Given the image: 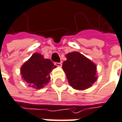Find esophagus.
Wrapping results in <instances>:
<instances>
[{
  "mask_svg": "<svg viewBox=\"0 0 122 122\" xmlns=\"http://www.w3.org/2000/svg\"><path fill=\"white\" fill-rule=\"evenodd\" d=\"M54 65H56V66H58V67H61V66H62V64L61 63H57V62H55L54 63Z\"/></svg>",
  "mask_w": 122,
  "mask_h": 122,
  "instance_id": "34e87169",
  "label": "esophagus"
}]
</instances>
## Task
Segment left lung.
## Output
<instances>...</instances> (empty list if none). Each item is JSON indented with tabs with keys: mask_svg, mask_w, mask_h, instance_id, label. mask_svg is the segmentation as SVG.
Returning a JSON list of instances; mask_svg holds the SVG:
<instances>
[{
	"mask_svg": "<svg viewBox=\"0 0 122 122\" xmlns=\"http://www.w3.org/2000/svg\"><path fill=\"white\" fill-rule=\"evenodd\" d=\"M62 68L69 84L75 89L85 90L97 80V66L81 53L74 51L66 55Z\"/></svg>",
	"mask_w": 122,
	"mask_h": 122,
	"instance_id": "left-lung-1",
	"label": "left lung"
}]
</instances>
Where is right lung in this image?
<instances>
[{"label":"right lung","mask_w":122,"mask_h":122,"mask_svg":"<svg viewBox=\"0 0 122 122\" xmlns=\"http://www.w3.org/2000/svg\"><path fill=\"white\" fill-rule=\"evenodd\" d=\"M56 67L50 59L44 58L41 53H34L21 66L20 74L29 86L40 89L49 82V74Z\"/></svg>","instance_id":"1"}]
</instances>
